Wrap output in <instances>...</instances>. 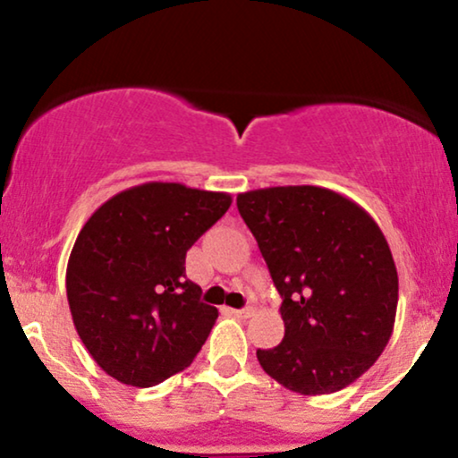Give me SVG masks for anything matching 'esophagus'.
<instances>
[{
    "label": "esophagus",
    "instance_id": "1",
    "mask_svg": "<svg viewBox=\"0 0 458 458\" xmlns=\"http://www.w3.org/2000/svg\"><path fill=\"white\" fill-rule=\"evenodd\" d=\"M230 312L234 314V317H239V318H250V317H254V308H243V310H230Z\"/></svg>",
    "mask_w": 458,
    "mask_h": 458
}]
</instances>
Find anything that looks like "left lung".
Returning <instances> with one entry per match:
<instances>
[{
  "label": "left lung",
  "mask_w": 458,
  "mask_h": 458,
  "mask_svg": "<svg viewBox=\"0 0 458 458\" xmlns=\"http://www.w3.org/2000/svg\"><path fill=\"white\" fill-rule=\"evenodd\" d=\"M282 295L284 340L256 351L286 390L318 396L351 386L394 331L398 273L375 219L343 193L314 185L236 196Z\"/></svg>",
  "instance_id": "1"
}]
</instances>
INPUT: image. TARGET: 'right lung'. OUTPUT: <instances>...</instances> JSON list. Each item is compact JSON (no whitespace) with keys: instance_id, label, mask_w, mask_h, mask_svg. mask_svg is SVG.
<instances>
[{"instance_id":"right-lung-1","label":"right lung","mask_w":458,"mask_h":458,"mask_svg":"<svg viewBox=\"0 0 458 458\" xmlns=\"http://www.w3.org/2000/svg\"><path fill=\"white\" fill-rule=\"evenodd\" d=\"M233 196L181 182H144L101 204L66 267L72 323L115 381L152 387L185 370L217 308L187 280V250L228 211Z\"/></svg>"}]
</instances>
